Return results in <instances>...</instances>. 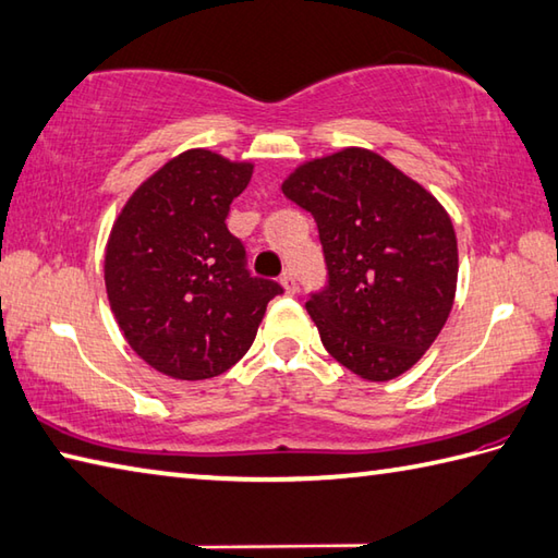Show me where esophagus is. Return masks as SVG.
<instances>
[{"instance_id":"obj_1","label":"esophagus","mask_w":558,"mask_h":558,"mask_svg":"<svg viewBox=\"0 0 558 558\" xmlns=\"http://www.w3.org/2000/svg\"><path fill=\"white\" fill-rule=\"evenodd\" d=\"M281 287L283 289H287V293H296V277H293V271L291 269H287V271H283V275H281Z\"/></svg>"}]
</instances>
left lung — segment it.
I'll list each match as a JSON object with an SVG mask.
<instances>
[{"mask_svg": "<svg viewBox=\"0 0 558 558\" xmlns=\"http://www.w3.org/2000/svg\"><path fill=\"white\" fill-rule=\"evenodd\" d=\"M281 192L318 226L328 279L306 311L325 350L369 381L408 372L454 303L459 255L445 208L362 148L301 165Z\"/></svg>", "mask_w": 558, "mask_h": 558, "instance_id": "obj_1", "label": "left lung"}]
</instances>
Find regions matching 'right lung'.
Instances as JSON below:
<instances>
[{
	"mask_svg": "<svg viewBox=\"0 0 558 558\" xmlns=\"http://www.w3.org/2000/svg\"><path fill=\"white\" fill-rule=\"evenodd\" d=\"M250 162L189 150L143 182L116 218L104 281L116 323L153 369L182 381L228 372L281 283L252 277L226 218Z\"/></svg>",
	"mask_w": 558,
	"mask_h": 558,
	"instance_id": "right-lung-1",
	"label": "right lung"
}]
</instances>
